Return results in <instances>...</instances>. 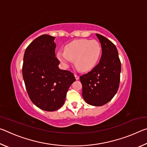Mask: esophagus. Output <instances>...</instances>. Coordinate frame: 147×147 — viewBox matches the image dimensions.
I'll return each mask as SVG.
<instances>
[{"instance_id":"34e87169","label":"esophagus","mask_w":147,"mask_h":147,"mask_svg":"<svg viewBox=\"0 0 147 147\" xmlns=\"http://www.w3.org/2000/svg\"><path fill=\"white\" fill-rule=\"evenodd\" d=\"M74 77H75L76 80H78L80 78V77L78 75H77V74H74Z\"/></svg>"}]
</instances>
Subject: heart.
<instances>
[{"label":"heart","instance_id":"obj_1","mask_svg":"<svg viewBox=\"0 0 147 147\" xmlns=\"http://www.w3.org/2000/svg\"><path fill=\"white\" fill-rule=\"evenodd\" d=\"M101 46L96 40L76 39L65 47V52L59 51L57 58L64 66H68L72 60L79 70L86 72L93 69L101 54Z\"/></svg>","mask_w":147,"mask_h":147}]
</instances>
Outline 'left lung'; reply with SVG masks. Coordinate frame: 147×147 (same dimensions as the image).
<instances>
[{"label": "left lung", "mask_w": 147, "mask_h": 147, "mask_svg": "<svg viewBox=\"0 0 147 147\" xmlns=\"http://www.w3.org/2000/svg\"><path fill=\"white\" fill-rule=\"evenodd\" d=\"M96 36L101 44L100 61L80 80L84 100L91 106H101L110 101L118 90L121 65L115 45L102 35Z\"/></svg>", "instance_id": "8db88e82"}]
</instances>
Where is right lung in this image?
<instances>
[{
	"instance_id": "obj_1",
	"label": "right lung",
	"mask_w": 147,
	"mask_h": 147,
	"mask_svg": "<svg viewBox=\"0 0 147 147\" xmlns=\"http://www.w3.org/2000/svg\"><path fill=\"white\" fill-rule=\"evenodd\" d=\"M55 37L44 34L35 39L24 54L23 76L30 100L39 108L56 111L63 106L69 87L76 79L59 68Z\"/></svg>"
}]
</instances>
